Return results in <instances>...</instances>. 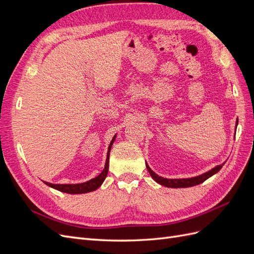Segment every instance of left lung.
<instances>
[{
  "instance_id": "8db88e82",
  "label": "left lung",
  "mask_w": 254,
  "mask_h": 254,
  "mask_svg": "<svg viewBox=\"0 0 254 254\" xmlns=\"http://www.w3.org/2000/svg\"><path fill=\"white\" fill-rule=\"evenodd\" d=\"M238 124V120L236 121V126ZM224 166V164H220L215 166L214 168H212L211 171L206 172L202 175H199L197 177H193V178H186V179H167V178H163V177H160L159 175H157L155 172L151 171V168L148 166V164L146 163V167H147V171L149 172L150 176L152 177V179L155 180L156 182H158L161 186H164L166 188H174V189H180V188H190V187H194V186H198V184L202 183L203 181H205L206 179H209L210 177H212L213 175H215L216 173L219 172V170H221V167Z\"/></svg>"
}]
</instances>
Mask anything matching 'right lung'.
<instances>
[{"mask_svg": "<svg viewBox=\"0 0 254 254\" xmlns=\"http://www.w3.org/2000/svg\"><path fill=\"white\" fill-rule=\"evenodd\" d=\"M117 137V134L113 136V139L109 145L108 147V152H107V159H106V164H105V168L103 170V172L99 174L95 178L91 179L87 182L83 183H78V184H53L50 182H45L47 186L55 189L57 190L63 191V193H67V194H84V193H89V191H93L95 190H97L99 187L102 186V183L104 182V180L106 179L107 174H108V168H109V156H110V149L112 147V144Z\"/></svg>", "mask_w": 254, "mask_h": 254, "instance_id": "add662e5", "label": "right lung"}]
</instances>
